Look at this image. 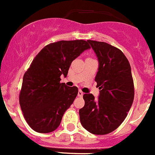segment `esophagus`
Masks as SVG:
<instances>
[{
	"label": "esophagus",
	"mask_w": 155,
	"mask_h": 155,
	"mask_svg": "<svg viewBox=\"0 0 155 155\" xmlns=\"http://www.w3.org/2000/svg\"><path fill=\"white\" fill-rule=\"evenodd\" d=\"M83 95H84L83 92H82L81 91H79L78 93V97H82Z\"/></svg>",
	"instance_id": "34e87169"
}]
</instances>
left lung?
Returning <instances> with one entry per match:
<instances>
[{
	"label": "left lung",
	"instance_id": "left-lung-1",
	"mask_svg": "<svg viewBox=\"0 0 155 155\" xmlns=\"http://www.w3.org/2000/svg\"><path fill=\"white\" fill-rule=\"evenodd\" d=\"M98 61L95 77L100 94L95 100L84 94L85 104L79 110L81 124L94 134H107L124 121L134 96L131 68L123 52L105 42L87 41Z\"/></svg>",
	"mask_w": 155,
	"mask_h": 155
}]
</instances>
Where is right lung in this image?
I'll return each instance as SVG.
<instances>
[{
	"label": "right lung",
	"mask_w": 155,
	"mask_h": 155,
	"mask_svg": "<svg viewBox=\"0 0 155 155\" xmlns=\"http://www.w3.org/2000/svg\"><path fill=\"white\" fill-rule=\"evenodd\" d=\"M91 47L83 40L60 41L45 46L23 78L19 96L24 117L38 133H50L60 125L64 112L78 93V87L60 83L71 62Z\"/></svg>",
	"instance_id": "obj_1"
}]
</instances>
